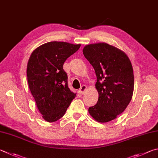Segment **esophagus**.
Wrapping results in <instances>:
<instances>
[{
    "label": "esophagus",
    "mask_w": 158,
    "mask_h": 158,
    "mask_svg": "<svg viewBox=\"0 0 158 158\" xmlns=\"http://www.w3.org/2000/svg\"><path fill=\"white\" fill-rule=\"evenodd\" d=\"M86 89H87V86H86V85H82V86H81V88H80L79 90V93L81 94H84L85 93V90H86Z\"/></svg>",
    "instance_id": "1"
}]
</instances>
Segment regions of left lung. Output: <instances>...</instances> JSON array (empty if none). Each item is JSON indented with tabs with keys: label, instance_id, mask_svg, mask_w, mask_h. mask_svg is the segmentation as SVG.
<instances>
[{
	"label": "left lung",
	"instance_id": "8db88e82",
	"mask_svg": "<svg viewBox=\"0 0 158 158\" xmlns=\"http://www.w3.org/2000/svg\"><path fill=\"white\" fill-rule=\"evenodd\" d=\"M83 53L95 71L99 93L89 113L97 122H110L124 111L132 99L134 75L131 61L124 52L105 43L85 45Z\"/></svg>",
	"mask_w": 158,
	"mask_h": 158
}]
</instances>
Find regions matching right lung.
<instances>
[{"instance_id":"right-lung-1","label":"right lung","mask_w":158,"mask_h":158,"mask_svg":"<svg viewBox=\"0 0 158 158\" xmlns=\"http://www.w3.org/2000/svg\"><path fill=\"white\" fill-rule=\"evenodd\" d=\"M81 45L52 41L33 51L27 63L28 85L44 119L56 122L64 115L76 96L68 86L64 62Z\"/></svg>"}]
</instances>
